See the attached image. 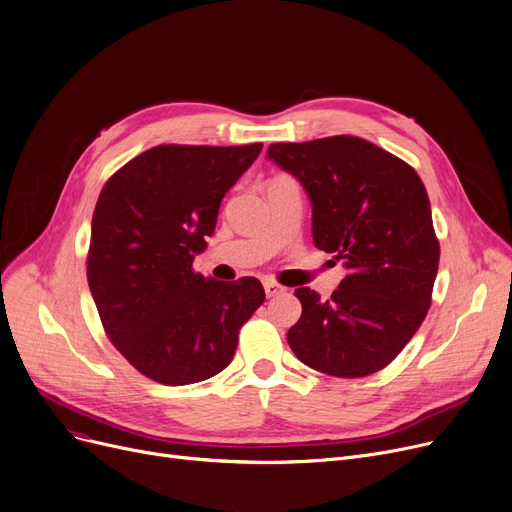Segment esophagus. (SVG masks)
Segmentation results:
<instances>
[{
  "label": "esophagus",
  "mask_w": 512,
  "mask_h": 512,
  "mask_svg": "<svg viewBox=\"0 0 512 512\" xmlns=\"http://www.w3.org/2000/svg\"><path fill=\"white\" fill-rule=\"evenodd\" d=\"M263 288H265L267 297H278V294H284V292H286L284 286H280L278 282H272V280H265V282H263Z\"/></svg>",
  "instance_id": "obj_1"
}]
</instances>
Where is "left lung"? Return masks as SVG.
<instances>
[{
  "label": "left lung",
  "mask_w": 512,
  "mask_h": 512,
  "mask_svg": "<svg viewBox=\"0 0 512 512\" xmlns=\"http://www.w3.org/2000/svg\"><path fill=\"white\" fill-rule=\"evenodd\" d=\"M267 157L303 184L315 247L348 272L328 301L311 288L294 290L303 313L286 336L292 353L336 378L384 369L432 305L440 242L421 178L396 155L348 134L274 143Z\"/></svg>",
  "instance_id": "1"
}]
</instances>
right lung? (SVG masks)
Masks as SVG:
<instances>
[{
	"label": "right lung",
	"mask_w": 512,
	"mask_h": 512,
	"mask_svg": "<svg viewBox=\"0 0 512 512\" xmlns=\"http://www.w3.org/2000/svg\"><path fill=\"white\" fill-rule=\"evenodd\" d=\"M263 145H157L105 182L87 278L107 338L149 380L203 382L226 369L238 332L265 301L257 278L193 270L232 184Z\"/></svg>",
	"instance_id": "right-lung-1"
}]
</instances>
